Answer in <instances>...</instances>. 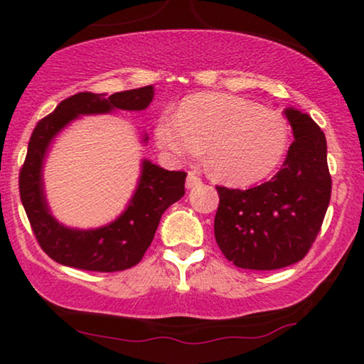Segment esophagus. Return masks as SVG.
Masks as SVG:
<instances>
[{
    "mask_svg": "<svg viewBox=\"0 0 364 364\" xmlns=\"http://www.w3.org/2000/svg\"><path fill=\"white\" fill-rule=\"evenodd\" d=\"M202 183V178L197 176V173H193V172H188V176H187V181H186V187L187 188H193V187H197V186H200Z\"/></svg>",
    "mask_w": 364,
    "mask_h": 364,
    "instance_id": "esophagus-1",
    "label": "esophagus"
}]
</instances>
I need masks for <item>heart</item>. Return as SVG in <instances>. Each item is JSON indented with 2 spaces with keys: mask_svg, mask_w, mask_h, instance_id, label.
<instances>
[{
  "mask_svg": "<svg viewBox=\"0 0 364 364\" xmlns=\"http://www.w3.org/2000/svg\"><path fill=\"white\" fill-rule=\"evenodd\" d=\"M287 121L277 111L223 92L183 99L177 116L157 121L159 147L176 159H197L205 147L212 176L230 186H250L275 171L288 147Z\"/></svg>",
  "mask_w": 364,
  "mask_h": 364,
  "instance_id": "obj_1",
  "label": "heart"
}]
</instances>
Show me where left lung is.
I'll return each mask as SVG.
<instances>
[{"mask_svg":"<svg viewBox=\"0 0 364 364\" xmlns=\"http://www.w3.org/2000/svg\"><path fill=\"white\" fill-rule=\"evenodd\" d=\"M285 116L295 141L280 171L247 191L217 186L215 240L238 268L278 270L303 260L330 203L325 134L308 114L287 109Z\"/></svg>","mask_w":364,"mask_h":364,"instance_id":"1","label":"left lung"}]
</instances>
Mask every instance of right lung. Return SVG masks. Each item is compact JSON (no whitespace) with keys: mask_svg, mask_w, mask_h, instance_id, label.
Returning <instances> with one entry per match:
<instances>
[{"mask_svg":"<svg viewBox=\"0 0 364 364\" xmlns=\"http://www.w3.org/2000/svg\"><path fill=\"white\" fill-rule=\"evenodd\" d=\"M154 97L152 86L104 94L77 92L58 104L36 124L19 171V197L34 237L49 258L61 265L89 272H121L137 265L151 247L162 213L186 193V172H168L144 161L142 177L127 210L111 225L97 230H69L59 225L44 200L41 166L51 139L79 114L112 109L142 111Z\"/></svg>","mask_w":364,"mask_h":364,"instance_id":"1","label":"right lung"}]
</instances>
